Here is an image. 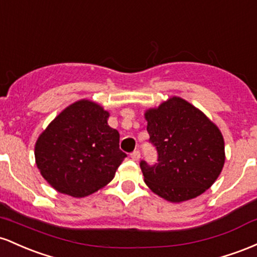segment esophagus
Wrapping results in <instances>:
<instances>
[{"label":"esophagus","mask_w":257,"mask_h":257,"mask_svg":"<svg viewBox=\"0 0 257 257\" xmlns=\"http://www.w3.org/2000/svg\"><path fill=\"white\" fill-rule=\"evenodd\" d=\"M131 158H132V160H135V161H137L138 159H140L141 158V153H140V151H134L131 153Z\"/></svg>","instance_id":"obj_1"}]
</instances>
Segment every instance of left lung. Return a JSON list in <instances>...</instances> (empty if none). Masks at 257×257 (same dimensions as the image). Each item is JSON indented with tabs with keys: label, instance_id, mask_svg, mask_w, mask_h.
I'll use <instances>...</instances> for the list:
<instances>
[{
	"label": "left lung",
	"instance_id": "8db88e82",
	"mask_svg": "<svg viewBox=\"0 0 257 257\" xmlns=\"http://www.w3.org/2000/svg\"><path fill=\"white\" fill-rule=\"evenodd\" d=\"M157 163L141 160L144 182L172 203L189 200L211 187L224 164L220 130L191 103L174 97L146 113Z\"/></svg>",
	"mask_w": 257,
	"mask_h": 257
}]
</instances>
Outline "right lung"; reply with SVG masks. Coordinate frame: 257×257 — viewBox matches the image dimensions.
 <instances>
[{"label":"right lung","instance_id":"obj_1","mask_svg":"<svg viewBox=\"0 0 257 257\" xmlns=\"http://www.w3.org/2000/svg\"><path fill=\"white\" fill-rule=\"evenodd\" d=\"M108 111L90 100L63 110L35 146L36 165L54 189L75 198L97 192L114 178L127 155L120 135L108 125Z\"/></svg>","mask_w":257,"mask_h":257}]
</instances>
